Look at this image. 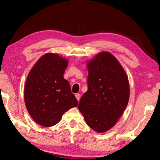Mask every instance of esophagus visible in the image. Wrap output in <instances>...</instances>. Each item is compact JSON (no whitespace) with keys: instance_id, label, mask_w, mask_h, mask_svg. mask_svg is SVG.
<instances>
[{"instance_id":"34e87169","label":"esophagus","mask_w":160,"mask_h":160,"mask_svg":"<svg viewBox=\"0 0 160 160\" xmlns=\"http://www.w3.org/2000/svg\"><path fill=\"white\" fill-rule=\"evenodd\" d=\"M75 97H76V99H77L78 101L79 102V100H80V94H78V93L75 94Z\"/></svg>"}]
</instances>
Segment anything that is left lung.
Segmentation results:
<instances>
[{
  "label": "left lung",
  "mask_w": 160,
  "mask_h": 160,
  "mask_svg": "<svg viewBox=\"0 0 160 160\" xmlns=\"http://www.w3.org/2000/svg\"><path fill=\"white\" fill-rule=\"evenodd\" d=\"M88 89L78 107L91 128L104 132L115 125L127 107L128 78L117 59L107 51L88 61Z\"/></svg>",
  "instance_id": "1"
}]
</instances>
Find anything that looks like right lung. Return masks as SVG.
<instances>
[{
	"instance_id": "right-lung-1",
	"label": "right lung",
	"mask_w": 160,
	"mask_h": 160,
	"mask_svg": "<svg viewBox=\"0 0 160 160\" xmlns=\"http://www.w3.org/2000/svg\"><path fill=\"white\" fill-rule=\"evenodd\" d=\"M67 59L58 54L47 53L35 63L27 78L25 102L32 119L44 127L60 121L63 113L78 102L63 73Z\"/></svg>"
}]
</instances>
